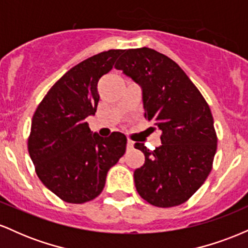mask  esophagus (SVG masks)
I'll return each mask as SVG.
<instances>
[{
  "label": "esophagus",
  "mask_w": 248,
  "mask_h": 248,
  "mask_svg": "<svg viewBox=\"0 0 248 248\" xmlns=\"http://www.w3.org/2000/svg\"><path fill=\"white\" fill-rule=\"evenodd\" d=\"M133 147H134V142L130 141V140H128L127 141V150L133 149Z\"/></svg>",
  "instance_id": "1"
}]
</instances>
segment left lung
<instances>
[{
  "label": "left lung",
  "instance_id": "1",
  "mask_svg": "<svg viewBox=\"0 0 248 248\" xmlns=\"http://www.w3.org/2000/svg\"><path fill=\"white\" fill-rule=\"evenodd\" d=\"M115 69L140 85L144 118L162 132L153 152L135 143L146 157L134 171L139 195L158 207L186 203L205 182L217 152L209 105L178 64L149 47L124 50Z\"/></svg>",
  "mask_w": 248,
  "mask_h": 248
}]
</instances>
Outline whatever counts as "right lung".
Wrapping results in <instances>:
<instances>
[{
	"label": "right lung",
	"mask_w": 248,
	"mask_h": 248,
	"mask_svg": "<svg viewBox=\"0 0 248 248\" xmlns=\"http://www.w3.org/2000/svg\"><path fill=\"white\" fill-rule=\"evenodd\" d=\"M122 51H104L67 71L32 116L28 150L36 173L66 203L82 204L98 197L108 170L126 152L124 134L113 132L104 139L91 132L86 122L96 112L99 79L113 69Z\"/></svg>",
	"instance_id": "right-lung-1"
}]
</instances>
